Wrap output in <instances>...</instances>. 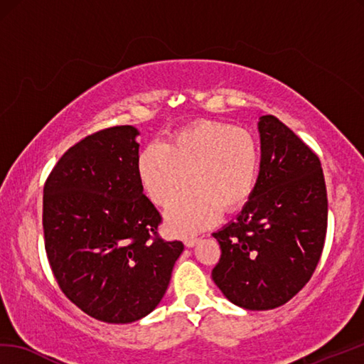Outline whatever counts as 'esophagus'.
<instances>
[{
    "label": "esophagus",
    "instance_id": "34e87169",
    "mask_svg": "<svg viewBox=\"0 0 364 364\" xmlns=\"http://www.w3.org/2000/svg\"><path fill=\"white\" fill-rule=\"evenodd\" d=\"M184 245H186V247H188V248H192L193 247V245H196L197 242H198V237H184Z\"/></svg>",
    "mask_w": 364,
    "mask_h": 364
}]
</instances>
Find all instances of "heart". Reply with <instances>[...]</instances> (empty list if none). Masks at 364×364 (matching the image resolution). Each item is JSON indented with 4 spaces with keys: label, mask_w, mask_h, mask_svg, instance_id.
I'll use <instances>...</instances> for the list:
<instances>
[{
    "label": "heart",
    "mask_w": 364,
    "mask_h": 364,
    "mask_svg": "<svg viewBox=\"0 0 364 364\" xmlns=\"http://www.w3.org/2000/svg\"><path fill=\"white\" fill-rule=\"evenodd\" d=\"M144 191L166 208V223L173 232H192L232 213L248 201L259 172V149L252 134L222 122H200L172 134L163 147L150 144L138 156Z\"/></svg>",
    "instance_id": "1"
}]
</instances>
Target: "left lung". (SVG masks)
I'll return each mask as SVG.
<instances>
[{
    "label": "left lung",
    "instance_id": "obj_1",
    "mask_svg": "<svg viewBox=\"0 0 364 364\" xmlns=\"http://www.w3.org/2000/svg\"><path fill=\"white\" fill-rule=\"evenodd\" d=\"M260 166L240 214L213 235L222 256L213 281L247 310L284 306L314 274L327 230L319 158L277 117L260 116Z\"/></svg>",
    "mask_w": 364,
    "mask_h": 364
}]
</instances>
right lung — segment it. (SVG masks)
<instances>
[{
	"label": "right lung",
	"instance_id": "obj_1",
	"mask_svg": "<svg viewBox=\"0 0 364 364\" xmlns=\"http://www.w3.org/2000/svg\"><path fill=\"white\" fill-rule=\"evenodd\" d=\"M138 136L132 125L90 134L58 159L43 189L45 248L57 284L109 324L154 311L184 250L156 237L161 215L139 181Z\"/></svg>",
	"mask_w": 364,
	"mask_h": 364
}]
</instances>
